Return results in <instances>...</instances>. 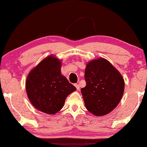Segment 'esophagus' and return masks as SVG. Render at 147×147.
Masks as SVG:
<instances>
[{"instance_id":"obj_1","label":"esophagus","mask_w":147,"mask_h":147,"mask_svg":"<svg viewBox=\"0 0 147 147\" xmlns=\"http://www.w3.org/2000/svg\"><path fill=\"white\" fill-rule=\"evenodd\" d=\"M74 86L76 87V89L77 90H80V86H79V84H74Z\"/></svg>"}]
</instances>
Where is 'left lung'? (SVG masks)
I'll return each instance as SVG.
<instances>
[{"mask_svg":"<svg viewBox=\"0 0 147 147\" xmlns=\"http://www.w3.org/2000/svg\"><path fill=\"white\" fill-rule=\"evenodd\" d=\"M86 86L81 89L88 110L96 116L107 115L115 109L123 95L124 81L107 59L90 61L85 70Z\"/></svg>","mask_w":147,"mask_h":147,"instance_id":"8db88e82","label":"left lung"}]
</instances>
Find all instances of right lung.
<instances>
[{
  "instance_id": "right-lung-1",
  "label": "right lung",
  "mask_w": 147,
  "mask_h": 147,
  "mask_svg": "<svg viewBox=\"0 0 147 147\" xmlns=\"http://www.w3.org/2000/svg\"><path fill=\"white\" fill-rule=\"evenodd\" d=\"M61 67L59 59L49 56L32 69L26 78V90L30 102L49 115L61 110L67 96L76 89L61 74Z\"/></svg>"
}]
</instances>
